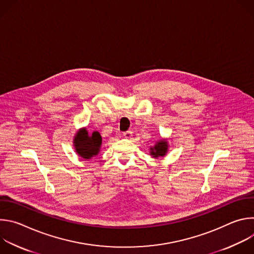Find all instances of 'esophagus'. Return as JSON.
Masks as SVG:
<instances>
[{
	"mask_svg": "<svg viewBox=\"0 0 254 254\" xmlns=\"http://www.w3.org/2000/svg\"><path fill=\"white\" fill-rule=\"evenodd\" d=\"M123 135H124L126 138H130L131 135H132V131H130V130L125 131V132H123Z\"/></svg>",
	"mask_w": 254,
	"mask_h": 254,
	"instance_id": "esophagus-1",
	"label": "esophagus"
}]
</instances>
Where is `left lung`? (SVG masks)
Returning <instances> with one entry per match:
<instances>
[{
  "label": "left lung",
  "mask_w": 254,
  "mask_h": 254,
  "mask_svg": "<svg viewBox=\"0 0 254 254\" xmlns=\"http://www.w3.org/2000/svg\"><path fill=\"white\" fill-rule=\"evenodd\" d=\"M168 142L166 139H160L156 142L154 147L150 148V155L153 158H159L164 157L168 152Z\"/></svg>",
  "instance_id": "8db88e82"
}]
</instances>
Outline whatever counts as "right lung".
Masks as SVG:
<instances>
[{"label":"right lung","mask_w":254,"mask_h":254,"mask_svg":"<svg viewBox=\"0 0 254 254\" xmlns=\"http://www.w3.org/2000/svg\"><path fill=\"white\" fill-rule=\"evenodd\" d=\"M102 138L98 131L94 130L91 134L86 128L79 129L73 139L75 152L83 159L89 160L98 155L101 148Z\"/></svg>","instance_id":"1"}]
</instances>
